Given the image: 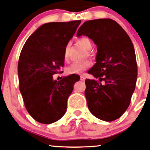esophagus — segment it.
Listing matches in <instances>:
<instances>
[{
    "label": "esophagus",
    "mask_w": 150,
    "mask_h": 150,
    "mask_svg": "<svg viewBox=\"0 0 150 150\" xmlns=\"http://www.w3.org/2000/svg\"><path fill=\"white\" fill-rule=\"evenodd\" d=\"M80 79H81V81H85V79H86V77L83 76H81Z\"/></svg>",
    "instance_id": "34e87169"
}]
</instances>
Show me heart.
I'll list each match as a JSON object with an SVG mask.
<instances>
[{"label":"heart","mask_w":150,"mask_h":150,"mask_svg":"<svg viewBox=\"0 0 150 150\" xmlns=\"http://www.w3.org/2000/svg\"><path fill=\"white\" fill-rule=\"evenodd\" d=\"M77 43L81 45V47L86 50H91V41L86 38H79L77 40ZM64 60L67 62L69 61V57L68 54H67V50H65L64 54ZM91 65L90 61L87 60V61L83 62H79V63H74L69 67H67V72L69 74H81L86 71L87 69Z\"/></svg>","instance_id":"obj_1"}]
</instances>
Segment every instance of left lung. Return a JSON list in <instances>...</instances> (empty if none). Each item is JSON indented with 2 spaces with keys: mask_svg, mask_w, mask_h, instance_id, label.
<instances>
[{
  "mask_svg": "<svg viewBox=\"0 0 150 150\" xmlns=\"http://www.w3.org/2000/svg\"><path fill=\"white\" fill-rule=\"evenodd\" d=\"M88 36L97 46L96 63L88 71L98 80L86 79L89 110L100 120L119 118L130 103L137 66L132 41L117 22L97 19L85 22L77 37Z\"/></svg>",
  "mask_w": 150,
  "mask_h": 150,
  "instance_id": "obj_1",
  "label": "left lung"
}]
</instances>
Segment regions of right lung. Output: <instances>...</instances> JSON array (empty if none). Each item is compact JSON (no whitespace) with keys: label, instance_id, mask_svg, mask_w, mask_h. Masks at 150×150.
I'll return each instance as SVG.
<instances>
[{"label":"right lung","instance_id":"right-lung-1","mask_svg":"<svg viewBox=\"0 0 150 150\" xmlns=\"http://www.w3.org/2000/svg\"><path fill=\"white\" fill-rule=\"evenodd\" d=\"M81 22L45 23L22 49L18 64L20 91L28 112L40 123H53L64 115L67 99L80 79L74 74L57 81L52 75L61 72L67 45Z\"/></svg>","mask_w":150,"mask_h":150}]
</instances>
